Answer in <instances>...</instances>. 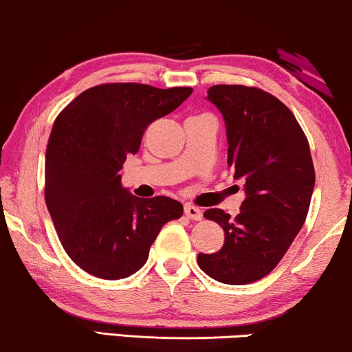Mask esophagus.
<instances>
[{
	"mask_svg": "<svg viewBox=\"0 0 352 352\" xmlns=\"http://www.w3.org/2000/svg\"><path fill=\"white\" fill-rule=\"evenodd\" d=\"M184 213H186L187 218L192 219V221H200L201 219V211H200L199 206H195V205L186 204Z\"/></svg>",
	"mask_w": 352,
	"mask_h": 352,
	"instance_id": "esophagus-1",
	"label": "esophagus"
}]
</instances>
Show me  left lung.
I'll return each mask as SVG.
<instances>
[{
	"label": "left lung",
	"mask_w": 352,
	"mask_h": 352,
	"mask_svg": "<svg viewBox=\"0 0 352 352\" xmlns=\"http://www.w3.org/2000/svg\"><path fill=\"white\" fill-rule=\"evenodd\" d=\"M206 99L226 123L228 163L243 181L235 218L210 208L204 216L224 229L219 252L199 253L206 276L229 285L256 282L274 271L305 224L316 173L309 142L295 115L276 96L243 85H216Z\"/></svg>",
	"instance_id": "1"
}]
</instances>
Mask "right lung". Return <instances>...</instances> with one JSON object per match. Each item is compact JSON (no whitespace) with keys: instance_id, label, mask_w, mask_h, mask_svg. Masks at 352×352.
<instances>
[{"instance_id":"right-lung-1","label":"right lung","mask_w":352,"mask_h":352,"mask_svg":"<svg viewBox=\"0 0 352 352\" xmlns=\"http://www.w3.org/2000/svg\"><path fill=\"white\" fill-rule=\"evenodd\" d=\"M190 94L177 86L105 83L57 115L46 148L45 200L62 247L91 276L118 280L139 271L160 229L182 216L170 197L129 194L118 171L139 151L148 124Z\"/></svg>"}]
</instances>
